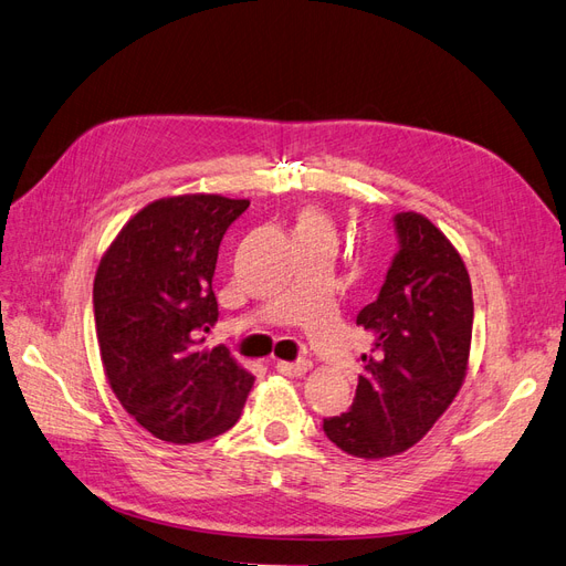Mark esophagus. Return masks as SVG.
Returning <instances> with one entry per match:
<instances>
[{
	"label": "esophagus",
	"instance_id": "obj_1",
	"mask_svg": "<svg viewBox=\"0 0 566 566\" xmlns=\"http://www.w3.org/2000/svg\"><path fill=\"white\" fill-rule=\"evenodd\" d=\"M310 369V361H277V371L289 378H301Z\"/></svg>",
	"mask_w": 566,
	"mask_h": 566
}]
</instances>
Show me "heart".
Segmentation results:
<instances>
[{"instance_id":"1","label":"heart","mask_w":566,"mask_h":566,"mask_svg":"<svg viewBox=\"0 0 566 566\" xmlns=\"http://www.w3.org/2000/svg\"><path fill=\"white\" fill-rule=\"evenodd\" d=\"M296 237H334V226L329 221V216H326L322 209L317 207H303L296 213V226H294Z\"/></svg>"}]
</instances>
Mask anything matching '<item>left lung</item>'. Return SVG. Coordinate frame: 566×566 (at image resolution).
<instances>
[{"label": "left lung", "instance_id": "left-lung-1", "mask_svg": "<svg viewBox=\"0 0 566 566\" xmlns=\"http://www.w3.org/2000/svg\"><path fill=\"white\" fill-rule=\"evenodd\" d=\"M399 251L357 324L371 336L350 411L324 418L345 453L388 459L418 444L459 395L470 361L472 286L449 237L416 211L395 216Z\"/></svg>", "mask_w": 566, "mask_h": 566}]
</instances>
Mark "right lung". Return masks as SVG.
I'll list each match as a JSON object with an SVG mask.
<instances>
[{"label":"right lung","instance_id":"right-lung-1","mask_svg":"<svg viewBox=\"0 0 566 566\" xmlns=\"http://www.w3.org/2000/svg\"><path fill=\"white\" fill-rule=\"evenodd\" d=\"M249 199L195 192L145 205L101 256L98 350L124 411L157 440L195 444L230 430L253 376L228 348H202L218 319V247Z\"/></svg>","mask_w":566,"mask_h":566}]
</instances>
